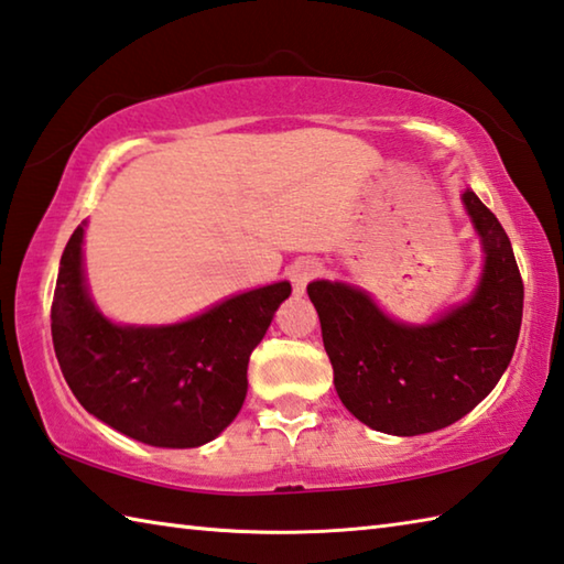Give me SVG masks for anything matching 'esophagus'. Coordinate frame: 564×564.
Segmentation results:
<instances>
[{"mask_svg":"<svg viewBox=\"0 0 564 564\" xmlns=\"http://www.w3.org/2000/svg\"><path fill=\"white\" fill-rule=\"evenodd\" d=\"M315 275H321V263H317V261L303 259L299 263H293V269H291L293 293L295 295H303L305 289H308V283L315 279Z\"/></svg>","mask_w":564,"mask_h":564,"instance_id":"1","label":"esophagus"}]
</instances>
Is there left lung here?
I'll return each mask as SVG.
<instances>
[{
	"label": "left lung",
	"instance_id": "obj_1",
	"mask_svg": "<svg viewBox=\"0 0 564 564\" xmlns=\"http://www.w3.org/2000/svg\"><path fill=\"white\" fill-rule=\"evenodd\" d=\"M460 202L484 249V273L466 303L424 325L389 317L365 291L313 281L335 389L375 432L416 436L458 422L490 394L516 352L523 279L496 214L474 192Z\"/></svg>",
	"mask_w": 564,
	"mask_h": 564
}]
</instances>
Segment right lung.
<instances>
[{
    "instance_id": "1",
    "label": "right lung",
    "mask_w": 564,
    "mask_h": 564,
    "mask_svg": "<svg viewBox=\"0 0 564 564\" xmlns=\"http://www.w3.org/2000/svg\"><path fill=\"white\" fill-rule=\"evenodd\" d=\"M86 221L61 256L51 337L70 392L88 414L135 442L194 448L217 438L247 399V370L273 313L279 281L175 325H118L96 308L84 273Z\"/></svg>"
}]
</instances>
